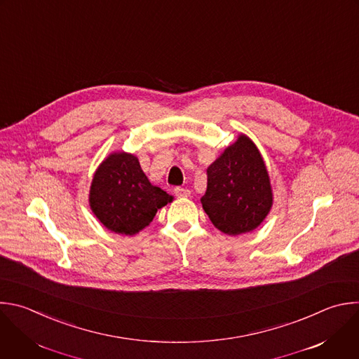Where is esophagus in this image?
I'll use <instances>...</instances> for the list:
<instances>
[{
	"label": "esophagus",
	"instance_id": "obj_1",
	"mask_svg": "<svg viewBox=\"0 0 359 359\" xmlns=\"http://www.w3.org/2000/svg\"><path fill=\"white\" fill-rule=\"evenodd\" d=\"M175 196L177 198H183V197H189L190 196V190L184 189V187H176L175 189Z\"/></svg>",
	"mask_w": 359,
	"mask_h": 359
}]
</instances>
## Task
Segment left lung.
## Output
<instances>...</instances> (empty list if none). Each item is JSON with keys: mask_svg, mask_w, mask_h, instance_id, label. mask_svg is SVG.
I'll return each instance as SVG.
<instances>
[{"mask_svg": "<svg viewBox=\"0 0 359 359\" xmlns=\"http://www.w3.org/2000/svg\"><path fill=\"white\" fill-rule=\"evenodd\" d=\"M200 201L212 225L231 236L264 222L273 205V191L265 161L250 137L238 135L208 166Z\"/></svg>", "mask_w": 359, "mask_h": 359, "instance_id": "8db88e82", "label": "left lung"}]
</instances>
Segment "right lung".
Masks as SVG:
<instances>
[{"label": "right lung", "instance_id": "add662e5", "mask_svg": "<svg viewBox=\"0 0 359 359\" xmlns=\"http://www.w3.org/2000/svg\"><path fill=\"white\" fill-rule=\"evenodd\" d=\"M173 196L154 186L135 155L111 152L95 169L88 204L97 219L109 231L135 235L151 224L158 210Z\"/></svg>", "mask_w": 359, "mask_h": 359}]
</instances>
